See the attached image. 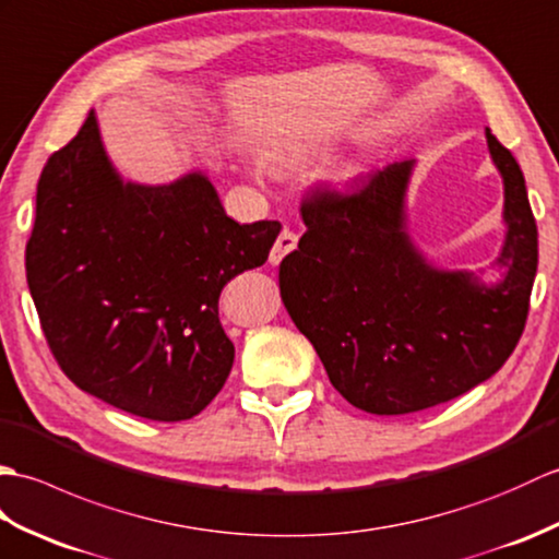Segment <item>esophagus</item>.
<instances>
[{"instance_id": "1", "label": "esophagus", "mask_w": 559, "mask_h": 559, "mask_svg": "<svg viewBox=\"0 0 559 559\" xmlns=\"http://www.w3.org/2000/svg\"><path fill=\"white\" fill-rule=\"evenodd\" d=\"M296 248V234L289 229H282L280 237L272 243V251H270V263L272 265H280L284 255H289Z\"/></svg>"}]
</instances>
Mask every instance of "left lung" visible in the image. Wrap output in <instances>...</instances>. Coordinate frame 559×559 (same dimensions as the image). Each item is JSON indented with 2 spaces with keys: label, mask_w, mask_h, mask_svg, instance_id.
<instances>
[{
  "label": "left lung",
  "mask_w": 559,
  "mask_h": 559,
  "mask_svg": "<svg viewBox=\"0 0 559 559\" xmlns=\"http://www.w3.org/2000/svg\"><path fill=\"white\" fill-rule=\"evenodd\" d=\"M510 225L507 277L483 287L464 272L424 263L404 234L412 159L349 191L316 189L301 201L306 234L280 265L282 301L346 402L378 416L412 414L476 388L522 337L538 267V227L522 167L495 139Z\"/></svg>",
  "instance_id": "obj_1"
}]
</instances>
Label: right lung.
<instances>
[{
  "label": "right lung",
  "mask_w": 559,
  "mask_h": 559,
  "mask_svg": "<svg viewBox=\"0 0 559 559\" xmlns=\"http://www.w3.org/2000/svg\"><path fill=\"white\" fill-rule=\"evenodd\" d=\"M282 225L227 217L203 175L121 183L93 111L49 155L26 243L28 289L64 376L151 420L193 418L234 364L219 294L263 265Z\"/></svg>",
  "instance_id": "obj_1"
}]
</instances>
